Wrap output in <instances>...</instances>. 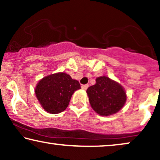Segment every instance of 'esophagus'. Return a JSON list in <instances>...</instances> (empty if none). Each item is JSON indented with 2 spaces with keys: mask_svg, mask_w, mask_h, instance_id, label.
<instances>
[{
  "mask_svg": "<svg viewBox=\"0 0 160 160\" xmlns=\"http://www.w3.org/2000/svg\"><path fill=\"white\" fill-rule=\"evenodd\" d=\"M88 87H89L88 84H84L82 86V89H84V90H86V89L88 88Z\"/></svg>",
  "mask_w": 160,
  "mask_h": 160,
  "instance_id": "1",
  "label": "esophagus"
}]
</instances>
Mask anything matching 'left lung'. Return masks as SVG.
<instances>
[{
    "instance_id": "1",
    "label": "left lung",
    "mask_w": 160,
    "mask_h": 160,
    "mask_svg": "<svg viewBox=\"0 0 160 160\" xmlns=\"http://www.w3.org/2000/svg\"><path fill=\"white\" fill-rule=\"evenodd\" d=\"M95 82V84L87 89L92 108L104 117L115 114L121 110L128 98L124 87L106 76L98 77Z\"/></svg>"
}]
</instances>
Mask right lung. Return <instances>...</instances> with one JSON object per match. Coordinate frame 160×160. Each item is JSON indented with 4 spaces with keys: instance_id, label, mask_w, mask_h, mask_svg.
<instances>
[{
    "instance_id": "right-lung-1",
    "label": "right lung",
    "mask_w": 160,
    "mask_h": 160,
    "mask_svg": "<svg viewBox=\"0 0 160 160\" xmlns=\"http://www.w3.org/2000/svg\"><path fill=\"white\" fill-rule=\"evenodd\" d=\"M80 89L77 80L60 72L41 78L36 84L35 93L41 107L48 113L56 114L66 109L74 92Z\"/></svg>"
}]
</instances>
